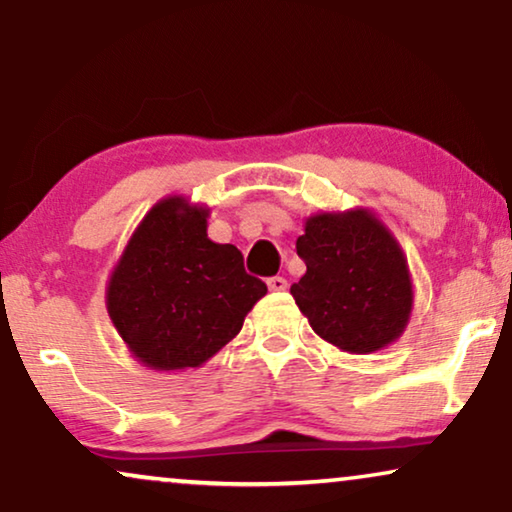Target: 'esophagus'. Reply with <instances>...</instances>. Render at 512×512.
<instances>
[{
  "label": "esophagus",
  "mask_w": 512,
  "mask_h": 512,
  "mask_svg": "<svg viewBox=\"0 0 512 512\" xmlns=\"http://www.w3.org/2000/svg\"><path fill=\"white\" fill-rule=\"evenodd\" d=\"M267 285H269L271 292H281V290L288 288V281H285L283 276H271L269 281H267Z\"/></svg>",
  "instance_id": "34e87169"
}]
</instances>
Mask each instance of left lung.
Returning <instances> with one entry per match:
<instances>
[{
  "label": "left lung",
  "instance_id": "8db88e82",
  "mask_svg": "<svg viewBox=\"0 0 512 512\" xmlns=\"http://www.w3.org/2000/svg\"><path fill=\"white\" fill-rule=\"evenodd\" d=\"M306 274L290 285L316 335L351 353H372L405 330L412 283L403 250L367 215H316L297 238Z\"/></svg>",
  "mask_w": 512,
  "mask_h": 512
}]
</instances>
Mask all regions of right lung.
Instances as JSON below:
<instances>
[{
    "mask_svg": "<svg viewBox=\"0 0 512 512\" xmlns=\"http://www.w3.org/2000/svg\"><path fill=\"white\" fill-rule=\"evenodd\" d=\"M206 217L208 210L185 199L156 203L109 281V318L135 358L154 370L206 363L267 295L236 245L210 241Z\"/></svg>",
    "mask_w": 512,
    "mask_h": 512,
    "instance_id": "add662e5",
    "label": "right lung"
}]
</instances>
